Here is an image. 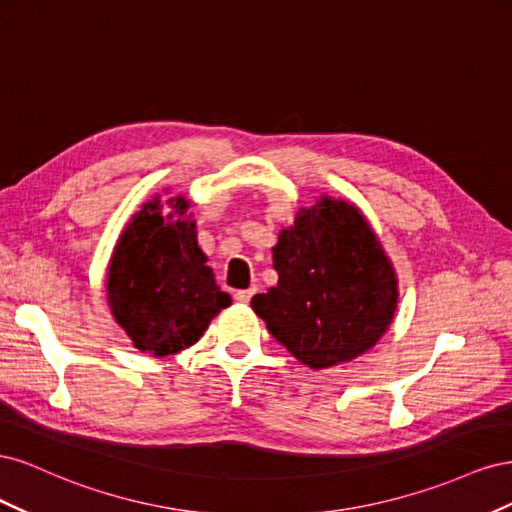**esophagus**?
Returning <instances> with one entry per match:
<instances>
[{
    "label": "esophagus",
    "mask_w": 512,
    "mask_h": 512,
    "mask_svg": "<svg viewBox=\"0 0 512 512\" xmlns=\"http://www.w3.org/2000/svg\"><path fill=\"white\" fill-rule=\"evenodd\" d=\"M254 294H256V286L247 288V290H237L235 299H237L239 303H250V301H252V297H254Z\"/></svg>",
    "instance_id": "esophagus-1"
}]
</instances>
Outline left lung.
I'll list each match as a JSON object with an SVG mask.
<instances>
[{
    "instance_id": "8db88e82",
    "label": "left lung",
    "mask_w": 512,
    "mask_h": 512,
    "mask_svg": "<svg viewBox=\"0 0 512 512\" xmlns=\"http://www.w3.org/2000/svg\"><path fill=\"white\" fill-rule=\"evenodd\" d=\"M277 286L252 309L292 356L327 369L374 348L397 309V277L365 215L322 196L273 247Z\"/></svg>"
}]
</instances>
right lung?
Listing matches in <instances>:
<instances>
[{"label":"right lung","mask_w":512,"mask_h":512,"mask_svg":"<svg viewBox=\"0 0 512 512\" xmlns=\"http://www.w3.org/2000/svg\"><path fill=\"white\" fill-rule=\"evenodd\" d=\"M160 196L134 213L108 265V305L132 344L153 356L177 354L196 344L209 322L230 305L215 284L196 241V222L185 218L190 200Z\"/></svg>","instance_id":"right-lung-1"}]
</instances>
